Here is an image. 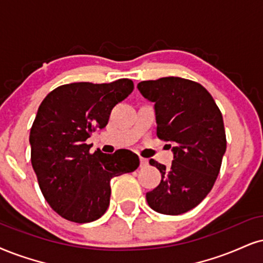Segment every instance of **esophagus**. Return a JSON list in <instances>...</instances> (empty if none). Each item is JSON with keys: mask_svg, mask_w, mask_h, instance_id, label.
<instances>
[{"mask_svg": "<svg viewBox=\"0 0 263 263\" xmlns=\"http://www.w3.org/2000/svg\"><path fill=\"white\" fill-rule=\"evenodd\" d=\"M147 164H148V160H147V158L140 157V167H146Z\"/></svg>", "mask_w": 263, "mask_h": 263, "instance_id": "1", "label": "esophagus"}]
</instances>
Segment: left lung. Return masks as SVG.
Here are the masks:
<instances>
[{"mask_svg":"<svg viewBox=\"0 0 263 263\" xmlns=\"http://www.w3.org/2000/svg\"><path fill=\"white\" fill-rule=\"evenodd\" d=\"M155 102L156 134L173 145L171 168L150 160L161 172V183L146 193L148 206L163 215L193 210L207 196L221 170L227 148L222 113L201 84L178 77L138 84Z\"/></svg>","mask_w":263,"mask_h":263,"instance_id":"8db88e82","label":"left lung"}]
</instances>
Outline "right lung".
I'll list each match as a JSON object with an SVG mask.
<instances>
[{
  "mask_svg": "<svg viewBox=\"0 0 263 263\" xmlns=\"http://www.w3.org/2000/svg\"><path fill=\"white\" fill-rule=\"evenodd\" d=\"M133 90L130 79L66 84L52 90L39 107L29 137L31 166L45 200L67 221L99 219L109 206L112 178L140 164L138 155L129 150L91 154V145L86 144Z\"/></svg>",
  "mask_w": 263,
  "mask_h": 263,
  "instance_id": "1",
  "label": "right lung"
}]
</instances>
